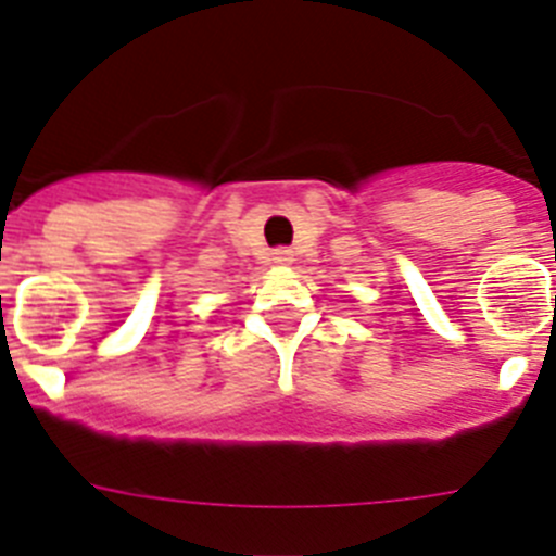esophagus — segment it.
<instances>
[{
	"instance_id": "esophagus-1",
	"label": "esophagus",
	"mask_w": 556,
	"mask_h": 556,
	"mask_svg": "<svg viewBox=\"0 0 556 556\" xmlns=\"http://www.w3.org/2000/svg\"><path fill=\"white\" fill-rule=\"evenodd\" d=\"M271 260L277 266H288V263H293V252H290V249H274Z\"/></svg>"
}]
</instances>
